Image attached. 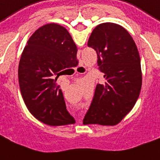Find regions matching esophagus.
Returning a JSON list of instances; mask_svg holds the SVG:
<instances>
[{
  "mask_svg": "<svg viewBox=\"0 0 160 160\" xmlns=\"http://www.w3.org/2000/svg\"><path fill=\"white\" fill-rule=\"evenodd\" d=\"M78 69H79V70H81V71H82V72H84V71H86V68L83 66V65H80V66H78Z\"/></svg>",
  "mask_w": 160,
  "mask_h": 160,
  "instance_id": "1",
  "label": "esophagus"
}]
</instances>
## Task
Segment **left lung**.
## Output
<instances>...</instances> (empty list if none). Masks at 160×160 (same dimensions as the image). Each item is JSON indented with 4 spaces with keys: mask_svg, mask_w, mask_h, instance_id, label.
<instances>
[{
    "mask_svg": "<svg viewBox=\"0 0 160 160\" xmlns=\"http://www.w3.org/2000/svg\"><path fill=\"white\" fill-rule=\"evenodd\" d=\"M88 46L97 53V65L104 74V82L96 85L83 124L116 125L132 110L140 96V54L128 32L111 22L95 28Z\"/></svg>",
    "mask_w": 160,
    "mask_h": 160,
    "instance_id": "left-lung-1",
    "label": "left lung"
}]
</instances>
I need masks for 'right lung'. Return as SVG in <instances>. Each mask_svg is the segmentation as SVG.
Listing matches in <instances>:
<instances>
[{
	"instance_id": "obj_1",
	"label": "right lung",
	"mask_w": 160,
	"mask_h": 160,
	"mask_svg": "<svg viewBox=\"0 0 160 160\" xmlns=\"http://www.w3.org/2000/svg\"><path fill=\"white\" fill-rule=\"evenodd\" d=\"M78 48L66 28L50 23L37 29L28 39L18 69L24 102L39 122L49 126L74 123L66 109L57 79L78 62Z\"/></svg>"
}]
</instances>
